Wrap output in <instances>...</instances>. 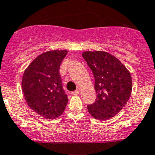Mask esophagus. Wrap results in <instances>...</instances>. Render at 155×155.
<instances>
[{"instance_id":"obj_1","label":"esophagus","mask_w":155,"mask_h":155,"mask_svg":"<svg viewBox=\"0 0 155 155\" xmlns=\"http://www.w3.org/2000/svg\"><path fill=\"white\" fill-rule=\"evenodd\" d=\"M79 94V90H76L75 91H73L71 92V94L72 95H74V96H76V95Z\"/></svg>"}]
</instances>
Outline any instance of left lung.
<instances>
[{
	"label": "left lung",
	"mask_w": 155,
	"mask_h": 155,
	"mask_svg": "<svg viewBox=\"0 0 155 155\" xmlns=\"http://www.w3.org/2000/svg\"><path fill=\"white\" fill-rule=\"evenodd\" d=\"M82 57L94 77L97 99L87 108L92 117L104 121L118 113L126 105L132 91L129 70L114 55L104 51H86Z\"/></svg>",
	"instance_id": "obj_1"
}]
</instances>
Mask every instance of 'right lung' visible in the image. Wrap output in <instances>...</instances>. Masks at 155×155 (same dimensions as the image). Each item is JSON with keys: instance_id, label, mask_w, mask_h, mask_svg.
Here are the masks:
<instances>
[{"instance_id": "add662e5", "label": "right lung", "mask_w": 155, "mask_h": 155, "mask_svg": "<svg viewBox=\"0 0 155 155\" xmlns=\"http://www.w3.org/2000/svg\"><path fill=\"white\" fill-rule=\"evenodd\" d=\"M68 50H51L37 56L23 73L21 89L28 107L48 119L64 111L68 98L62 87L59 69Z\"/></svg>"}]
</instances>
